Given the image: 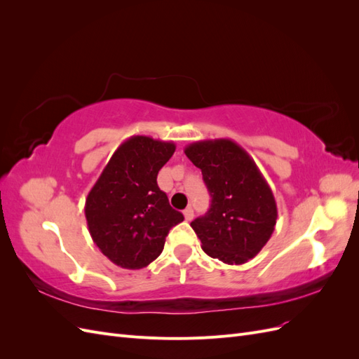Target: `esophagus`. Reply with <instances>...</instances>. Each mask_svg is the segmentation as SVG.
Here are the masks:
<instances>
[{
  "label": "esophagus",
  "instance_id": "1",
  "mask_svg": "<svg viewBox=\"0 0 359 359\" xmlns=\"http://www.w3.org/2000/svg\"><path fill=\"white\" fill-rule=\"evenodd\" d=\"M193 217H194V212H193V210H191V208L184 210V219H186L187 222H191V220H193Z\"/></svg>",
  "mask_w": 359,
  "mask_h": 359
}]
</instances>
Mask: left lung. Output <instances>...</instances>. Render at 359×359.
<instances>
[{"instance_id": "8db88e82", "label": "left lung", "mask_w": 359, "mask_h": 359, "mask_svg": "<svg viewBox=\"0 0 359 359\" xmlns=\"http://www.w3.org/2000/svg\"><path fill=\"white\" fill-rule=\"evenodd\" d=\"M184 153L202 170L211 208L190 226L203 252L227 265H243L268 243L277 203L255 160L232 139L198 140Z\"/></svg>"}]
</instances>
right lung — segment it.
Instances as JSON below:
<instances>
[{
    "mask_svg": "<svg viewBox=\"0 0 359 359\" xmlns=\"http://www.w3.org/2000/svg\"><path fill=\"white\" fill-rule=\"evenodd\" d=\"M173 153V142L128 137L86 196L90 235L112 264L126 269L145 268L163 252L170 227L184 220L157 186V173Z\"/></svg>",
    "mask_w": 359,
    "mask_h": 359,
    "instance_id": "right-lung-1",
    "label": "right lung"
}]
</instances>
